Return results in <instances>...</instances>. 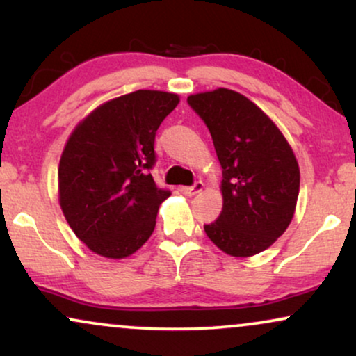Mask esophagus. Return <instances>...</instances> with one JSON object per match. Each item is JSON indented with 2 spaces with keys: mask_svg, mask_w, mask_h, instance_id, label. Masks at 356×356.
<instances>
[{
  "mask_svg": "<svg viewBox=\"0 0 356 356\" xmlns=\"http://www.w3.org/2000/svg\"><path fill=\"white\" fill-rule=\"evenodd\" d=\"M202 188H204V183L196 181L195 184H193V186H183L181 188V193H183L184 196H195V195H197V193L201 191Z\"/></svg>",
  "mask_w": 356,
  "mask_h": 356,
  "instance_id": "34e87169",
  "label": "esophagus"
}]
</instances>
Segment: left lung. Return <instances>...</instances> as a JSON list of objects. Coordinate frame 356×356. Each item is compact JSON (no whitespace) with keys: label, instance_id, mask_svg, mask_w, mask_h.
I'll return each mask as SVG.
<instances>
[{"label":"left lung","instance_id":"1","mask_svg":"<svg viewBox=\"0 0 356 356\" xmlns=\"http://www.w3.org/2000/svg\"><path fill=\"white\" fill-rule=\"evenodd\" d=\"M209 129L222 167L224 206L204 230L220 250L252 257L288 229L299 195L296 156L280 129L250 99L219 88L188 98Z\"/></svg>","mask_w":356,"mask_h":356}]
</instances>
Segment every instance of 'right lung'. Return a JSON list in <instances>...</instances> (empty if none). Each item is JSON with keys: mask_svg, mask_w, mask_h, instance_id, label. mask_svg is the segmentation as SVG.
<instances>
[{"mask_svg": "<svg viewBox=\"0 0 356 356\" xmlns=\"http://www.w3.org/2000/svg\"><path fill=\"white\" fill-rule=\"evenodd\" d=\"M178 103L173 93L134 91L95 109L68 138L58 167L60 206L98 255H132L154 232L159 206L172 195L150 173L155 134Z\"/></svg>", "mask_w": 356, "mask_h": 356, "instance_id": "right-lung-1", "label": "right lung"}]
</instances>
